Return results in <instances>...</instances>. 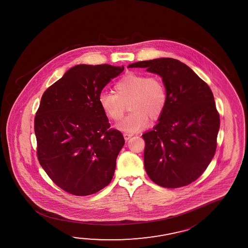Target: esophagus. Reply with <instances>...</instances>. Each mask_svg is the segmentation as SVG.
<instances>
[{
	"label": "esophagus",
	"mask_w": 248,
	"mask_h": 248,
	"mask_svg": "<svg viewBox=\"0 0 248 248\" xmlns=\"http://www.w3.org/2000/svg\"><path fill=\"white\" fill-rule=\"evenodd\" d=\"M133 136L132 133H128V132H125V133H124V140H130L131 137Z\"/></svg>",
	"instance_id": "esophagus-1"
}]
</instances>
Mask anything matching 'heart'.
<instances>
[{
	"mask_svg": "<svg viewBox=\"0 0 248 248\" xmlns=\"http://www.w3.org/2000/svg\"><path fill=\"white\" fill-rule=\"evenodd\" d=\"M114 93H101L99 104L104 115L114 122L119 121L127 109L131 113L117 125L127 132L145 128L148 117L158 119L168 103V92L163 80L157 75L146 76L129 72L123 75L113 87Z\"/></svg>",
	"mask_w": 248,
	"mask_h": 248,
	"instance_id": "1",
	"label": "heart"
}]
</instances>
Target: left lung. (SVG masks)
Segmentation results:
<instances>
[{"label": "left lung", "mask_w": 248, "mask_h": 248, "mask_svg": "<svg viewBox=\"0 0 248 248\" xmlns=\"http://www.w3.org/2000/svg\"><path fill=\"white\" fill-rule=\"evenodd\" d=\"M128 67L161 76L168 92L159 123L142 135L145 171L160 187L187 186L201 176L215 155L220 118L212 91L191 68L171 58Z\"/></svg>", "instance_id": "1"}]
</instances>
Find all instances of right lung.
Wrapping results in <instances>:
<instances>
[{
	"label": "right lung",
	"instance_id": "obj_1",
	"mask_svg": "<svg viewBox=\"0 0 248 248\" xmlns=\"http://www.w3.org/2000/svg\"><path fill=\"white\" fill-rule=\"evenodd\" d=\"M124 69L75 65L43 93L34 120L38 161L58 187L74 196L94 194L112 180L124 139L109 128L99 95Z\"/></svg>",
	"mask_w": 248,
	"mask_h": 248
}]
</instances>
